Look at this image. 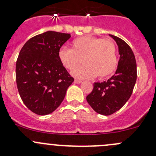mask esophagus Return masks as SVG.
Wrapping results in <instances>:
<instances>
[{"mask_svg":"<svg viewBox=\"0 0 156 156\" xmlns=\"http://www.w3.org/2000/svg\"><path fill=\"white\" fill-rule=\"evenodd\" d=\"M81 82H82V81H81V80H78V79L75 80V83H76V84H80V83Z\"/></svg>","mask_w":156,"mask_h":156,"instance_id":"obj_1","label":"esophagus"}]
</instances>
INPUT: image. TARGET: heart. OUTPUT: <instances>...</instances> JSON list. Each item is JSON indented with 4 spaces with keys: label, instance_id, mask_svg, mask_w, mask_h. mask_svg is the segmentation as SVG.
<instances>
[{
    "label": "heart",
    "instance_id": "1",
    "mask_svg": "<svg viewBox=\"0 0 156 156\" xmlns=\"http://www.w3.org/2000/svg\"><path fill=\"white\" fill-rule=\"evenodd\" d=\"M58 57L61 64L69 70H73L81 62L85 63L72 72L78 78H90L96 75L99 78H106L115 72L118 63L115 44L90 35L75 39L71 44V50L61 48Z\"/></svg>",
    "mask_w": 156,
    "mask_h": 156
}]
</instances>
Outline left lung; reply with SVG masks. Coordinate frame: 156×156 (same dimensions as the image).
Returning a JSON list of instances; mask_svg holds the SVG:
<instances>
[{
  "label": "left lung",
  "instance_id": "8db88e82",
  "mask_svg": "<svg viewBox=\"0 0 156 156\" xmlns=\"http://www.w3.org/2000/svg\"><path fill=\"white\" fill-rule=\"evenodd\" d=\"M119 47L118 68L108 81L95 82L87 101L96 112L110 115L120 109L131 96L136 81V63L128 44L119 37L109 34Z\"/></svg>",
  "mask_w": 156,
  "mask_h": 156
}]
</instances>
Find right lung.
<instances>
[{
	"instance_id": "add662e5",
	"label": "right lung",
	"mask_w": 156,
	"mask_h": 156,
	"mask_svg": "<svg viewBox=\"0 0 156 156\" xmlns=\"http://www.w3.org/2000/svg\"><path fill=\"white\" fill-rule=\"evenodd\" d=\"M70 37V34L48 31L30 38L20 50L16 66L17 88L26 107L35 114L55 111L74 81L58 57Z\"/></svg>"
}]
</instances>
